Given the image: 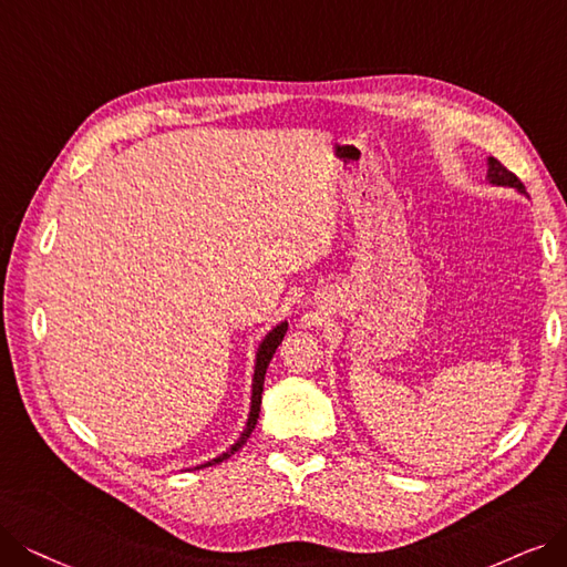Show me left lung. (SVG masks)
<instances>
[{
	"label": "left lung",
	"mask_w": 567,
	"mask_h": 567,
	"mask_svg": "<svg viewBox=\"0 0 567 567\" xmlns=\"http://www.w3.org/2000/svg\"><path fill=\"white\" fill-rule=\"evenodd\" d=\"M486 165H488V172H486V181L491 186H503V188H514V190H518L520 195H528L526 193V186L520 184V181L507 169V167H503L501 163L495 161V157H488L486 161Z\"/></svg>",
	"instance_id": "left-lung-1"
}]
</instances>
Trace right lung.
<instances>
[{"label": "right lung", "mask_w": 567, "mask_h": 567, "mask_svg": "<svg viewBox=\"0 0 567 567\" xmlns=\"http://www.w3.org/2000/svg\"><path fill=\"white\" fill-rule=\"evenodd\" d=\"M286 330H288V321L277 323L275 328H271V330L262 337V342H260V347H258V351H256V370H254V383H251V412H248V419H246V425H244V430H241V435L237 437V442H235L228 451H223L220 456H216V458H212V461H207V463L197 465L195 470L209 467V465H216V463H223L225 458H230V456L235 454V451H239V449L246 444L248 437H251L254 427H256V423H258V416H260L265 372H267V365H269L271 355L277 353V349H279V344H281V339H284V334H286Z\"/></svg>", "instance_id": "right-lung-1"}]
</instances>
